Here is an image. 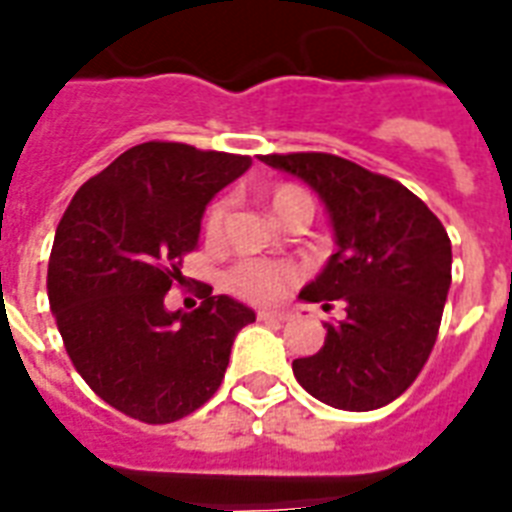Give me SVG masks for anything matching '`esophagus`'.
I'll list each match as a JSON object with an SVG mask.
<instances>
[{
  "instance_id": "obj_1",
  "label": "esophagus",
  "mask_w": 512,
  "mask_h": 512,
  "mask_svg": "<svg viewBox=\"0 0 512 512\" xmlns=\"http://www.w3.org/2000/svg\"><path fill=\"white\" fill-rule=\"evenodd\" d=\"M287 317H290L287 311H273V308H260V311H257V319H260V322H287Z\"/></svg>"
}]
</instances>
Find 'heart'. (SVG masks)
<instances>
[{"instance_id": "obj_1", "label": "heart", "mask_w": 512, "mask_h": 512, "mask_svg": "<svg viewBox=\"0 0 512 512\" xmlns=\"http://www.w3.org/2000/svg\"><path fill=\"white\" fill-rule=\"evenodd\" d=\"M306 201H311V198L298 185H276L271 190V209L276 212V217L287 212L290 206L306 204ZM228 212L230 204L225 198H220V201H214L209 206V212L204 217L206 241L217 244L222 239L225 222H228ZM298 279L300 271L295 265L263 260V257H244V260H239V263L228 268V273H225V287L244 300L268 303V300H279L282 295H287V290Z\"/></svg>"}]
</instances>
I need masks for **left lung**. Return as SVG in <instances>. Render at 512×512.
<instances>
[{
	"mask_svg": "<svg viewBox=\"0 0 512 512\" xmlns=\"http://www.w3.org/2000/svg\"><path fill=\"white\" fill-rule=\"evenodd\" d=\"M325 201L335 255L300 298L346 317L325 346L292 362L298 384L341 411H376L416 381L438 341L451 287V239L419 195L330 152L260 155Z\"/></svg>",
	"mask_w": 512,
	"mask_h": 512,
	"instance_id": "8db88e82",
	"label": "left lung"
}]
</instances>
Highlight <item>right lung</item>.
I'll use <instances>...</instances> for the list:
<instances>
[{"mask_svg": "<svg viewBox=\"0 0 512 512\" xmlns=\"http://www.w3.org/2000/svg\"><path fill=\"white\" fill-rule=\"evenodd\" d=\"M249 166V155L144 142L66 206L48 263L50 311L77 373L115 411L171 424L220 389L255 311L212 287L190 314L166 311L163 298L198 247L206 204Z\"/></svg>", "mask_w": 512, "mask_h": 512, "instance_id": "obj_1", "label": "right lung"}]
</instances>
